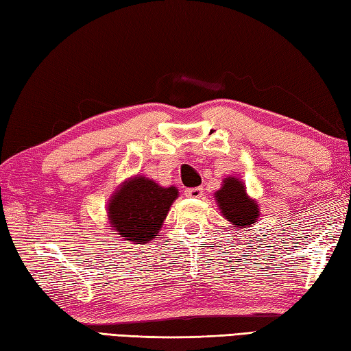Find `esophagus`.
Instances as JSON below:
<instances>
[{
	"label": "esophagus",
	"instance_id": "1",
	"mask_svg": "<svg viewBox=\"0 0 351 351\" xmlns=\"http://www.w3.org/2000/svg\"><path fill=\"white\" fill-rule=\"evenodd\" d=\"M184 194L191 198H200L203 195V188L202 186H197V188H188L184 191Z\"/></svg>",
	"mask_w": 351,
	"mask_h": 351
}]
</instances>
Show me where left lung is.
I'll list each match as a JSON object with an SVG mask.
<instances>
[{
  "label": "left lung",
  "mask_w": 351,
  "mask_h": 351,
  "mask_svg": "<svg viewBox=\"0 0 351 351\" xmlns=\"http://www.w3.org/2000/svg\"><path fill=\"white\" fill-rule=\"evenodd\" d=\"M215 200L230 228H249L260 217L256 202L246 194V186L237 177L224 178L223 186L215 193Z\"/></svg>",
  "instance_id": "1"
}]
</instances>
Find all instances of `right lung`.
<instances>
[{
	"mask_svg": "<svg viewBox=\"0 0 351 351\" xmlns=\"http://www.w3.org/2000/svg\"><path fill=\"white\" fill-rule=\"evenodd\" d=\"M178 197L176 186L163 188L151 178L137 176L123 182L108 202V221L127 241L153 240Z\"/></svg>",
	"mask_w": 351,
	"mask_h": 351,
	"instance_id": "1",
	"label": "right lung"
}]
</instances>
